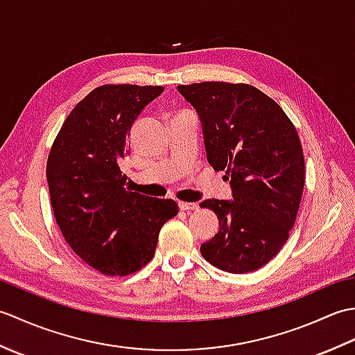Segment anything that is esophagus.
<instances>
[{"label": "esophagus", "mask_w": 355, "mask_h": 355, "mask_svg": "<svg viewBox=\"0 0 355 355\" xmlns=\"http://www.w3.org/2000/svg\"><path fill=\"white\" fill-rule=\"evenodd\" d=\"M178 206L182 210H197L198 209L197 202H187V201H180Z\"/></svg>", "instance_id": "34e87169"}]
</instances>
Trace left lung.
<instances>
[{
	"instance_id": "1",
	"label": "left lung",
	"mask_w": 355,
	"mask_h": 355,
	"mask_svg": "<svg viewBox=\"0 0 355 355\" xmlns=\"http://www.w3.org/2000/svg\"><path fill=\"white\" fill-rule=\"evenodd\" d=\"M177 88L197 110L207 160L225 172L233 193V201L200 205L220 221L201 254L229 273H250L275 258L296 221L305 184L296 126L253 85L201 82Z\"/></svg>"
}]
</instances>
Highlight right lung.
Wrapping results in <instances>:
<instances>
[{
  "instance_id": "obj_1",
  "label": "right lung",
  "mask_w": 355,
  "mask_h": 355,
  "mask_svg": "<svg viewBox=\"0 0 355 355\" xmlns=\"http://www.w3.org/2000/svg\"><path fill=\"white\" fill-rule=\"evenodd\" d=\"M160 85L108 84L71 110L47 158L56 223L79 258L102 275L126 276L154 258L158 233L178 214L173 200L132 192L119 162L134 120Z\"/></svg>"
}]
</instances>
